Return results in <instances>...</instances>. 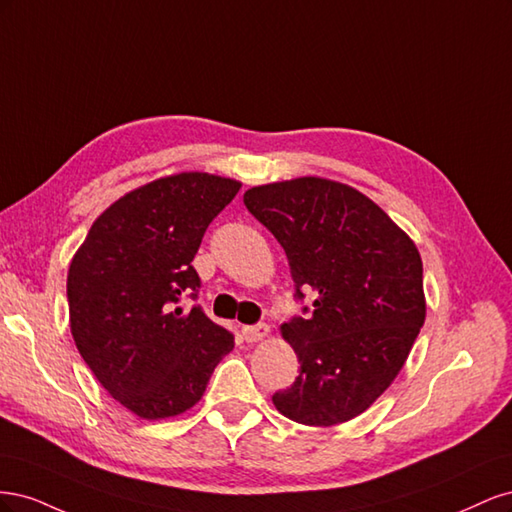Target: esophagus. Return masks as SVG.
<instances>
[{
	"instance_id": "34e87169",
	"label": "esophagus",
	"mask_w": 512,
	"mask_h": 512,
	"mask_svg": "<svg viewBox=\"0 0 512 512\" xmlns=\"http://www.w3.org/2000/svg\"><path fill=\"white\" fill-rule=\"evenodd\" d=\"M269 335L267 324H254V327H243L245 342H262Z\"/></svg>"
}]
</instances>
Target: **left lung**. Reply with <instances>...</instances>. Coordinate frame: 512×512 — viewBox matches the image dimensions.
Segmentation results:
<instances>
[{"mask_svg":"<svg viewBox=\"0 0 512 512\" xmlns=\"http://www.w3.org/2000/svg\"><path fill=\"white\" fill-rule=\"evenodd\" d=\"M243 203L282 243L314 312L280 331L301 374L273 406L294 423L331 427L363 414L406 365L427 303L414 241L352 185L297 177L250 188Z\"/></svg>","mask_w":512,"mask_h":512,"instance_id":"obj_1","label":"left lung"}]
</instances>
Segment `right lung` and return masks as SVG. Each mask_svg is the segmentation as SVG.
<instances>
[{"mask_svg":"<svg viewBox=\"0 0 512 512\" xmlns=\"http://www.w3.org/2000/svg\"><path fill=\"white\" fill-rule=\"evenodd\" d=\"M241 181L211 173L153 179L91 224L68 269L70 331L83 361L123 408L162 421L194 408L235 339L200 307L192 260Z\"/></svg>","mask_w":512,"mask_h":512,"instance_id":"add662e5","label":"right lung"}]
</instances>
